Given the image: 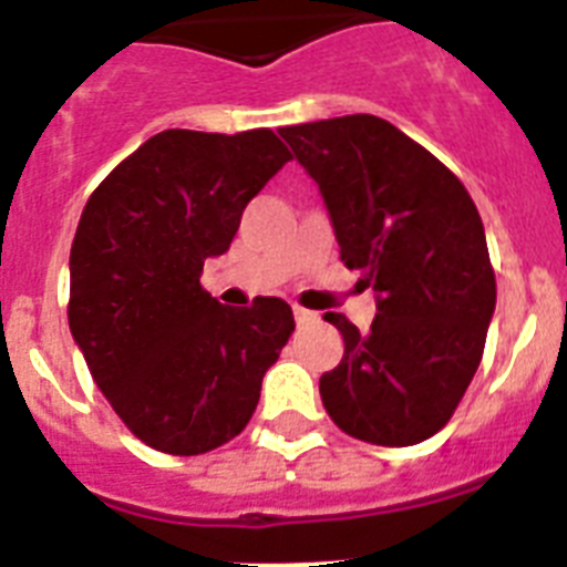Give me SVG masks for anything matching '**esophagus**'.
I'll return each instance as SVG.
<instances>
[{"label": "esophagus", "mask_w": 567, "mask_h": 567, "mask_svg": "<svg viewBox=\"0 0 567 567\" xmlns=\"http://www.w3.org/2000/svg\"><path fill=\"white\" fill-rule=\"evenodd\" d=\"M292 312H295V323H298V327H309V323H315V320H318V315L309 312V309H303V307H295Z\"/></svg>", "instance_id": "34e87169"}]
</instances>
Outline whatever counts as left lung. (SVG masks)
Wrapping results in <instances>:
<instances>
[{"mask_svg": "<svg viewBox=\"0 0 567 567\" xmlns=\"http://www.w3.org/2000/svg\"><path fill=\"white\" fill-rule=\"evenodd\" d=\"M278 133L323 195L340 260L378 300L369 332L323 318L346 346L320 378L329 417L365 443H423L463 400L497 307L477 207L452 169L378 115Z\"/></svg>", "mask_w": 567, "mask_h": 567, "instance_id": "1", "label": "left lung"}]
</instances>
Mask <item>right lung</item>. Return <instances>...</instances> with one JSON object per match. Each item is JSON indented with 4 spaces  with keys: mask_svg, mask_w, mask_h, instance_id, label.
<instances>
[{
    "mask_svg": "<svg viewBox=\"0 0 567 567\" xmlns=\"http://www.w3.org/2000/svg\"><path fill=\"white\" fill-rule=\"evenodd\" d=\"M289 158L272 130H164L90 195L70 247V332L155 452L193 457L244 432L292 334L287 300L229 309L202 289L204 260L227 252L244 207Z\"/></svg>",
    "mask_w": 567,
    "mask_h": 567,
    "instance_id": "1",
    "label": "right lung"
}]
</instances>
